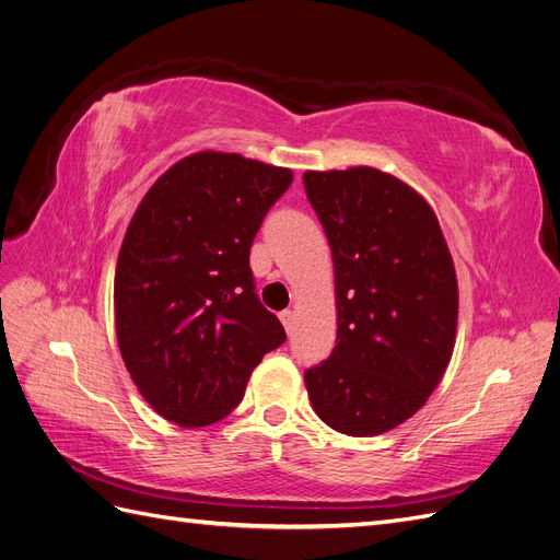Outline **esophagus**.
Masks as SVG:
<instances>
[{
  "label": "esophagus",
  "mask_w": 560,
  "mask_h": 560,
  "mask_svg": "<svg viewBox=\"0 0 560 560\" xmlns=\"http://www.w3.org/2000/svg\"><path fill=\"white\" fill-rule=\"evenodd\" d=\"M294 311H282L280 313V322H282V327H284V331L287 334H292V329H294Z\"/></svg>",
  "instance_id": "obj_1"
}]
</instances>
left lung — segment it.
<instances>
[{
    "instance_id": "1",
    "label": "left lung",
    "mask_w": 560,
    "mask_h": 560,
    "mask_svg": "<svg viewBox=\"0 0 560 560\" xmlns=\"http://www.w3.org/2000/svg\"><path fill=\"white\" fill-rule=\"evenodd\" d=\"M336 282V346L306 371L313 411L348 436L409 420L444 378L457 329V278L442 226L413 186L358 165L306 171Z\"/></svg>"
}]
</instances>
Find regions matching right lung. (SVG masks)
Here are the masks:
<instances>
[{"label":"right lung","mask_w":560,"mask_h":560,"mask_svg":"<svg viewBox=\"0 0 560 560\" xmlns=\"http://www.w3.org/2000/svg\"><path fill=\"white\" fill-rule=\"evenodd\" d=\"M294 175L196 151L151 184L118 252V350L147 404L182 428L226 418L254 366L284 341L249 270V247Z\"/></svg>","instance_id":"right-lung-1"}]
</instances>
